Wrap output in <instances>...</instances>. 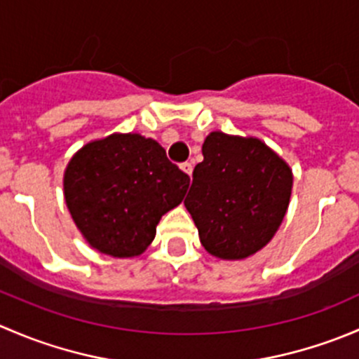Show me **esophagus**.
<instances>
[{"label":"esophagus","mask_w":359,"mask_h":359,"mask_svg":"<svg viewBox=\"0 0 359 359\" xmlns=\"http://www.w3.org/2000/svg\"><path fill=\"white\" fill-rule=\"evenodd\" d=\"M180 168L184 170V172L187 173V175H193V163L191 161H186V163H182V165H180Z\"/></svg>","instance_id":"1"}]
</instances>
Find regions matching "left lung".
<instances>
[{"mask_svg":"<svg viewBox=\"0 0 359 359\" xmlns=\"http://www.w3.org/2000/svg\"><path fill=\"white\" fill-rule=\"evenodd\" d=\"M194 166L187 212L208 253L241 260L262 250L290 203V166L255 137L212 132Z\"/></svg>","mask_w":359,"mask_h":359,"instance_id":"obj_1","label":"left lung"}]
</instances>
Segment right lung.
I'll return each instance as SVG.
<instances>
[{
    "mask_svg": "<svg viewBox=\"0 0 359 359\" xmlns=\"http://www.w3.org/2000/svg\"><path fill=\"white\" fill-rule=\"evenodd\" d=\"M187 187L189 175L139 133L88 142L64 173V198L83 238L119 259L149 247L159 219L182 203Z\"/></svg>",
    "mask_w": 359,
    "mask_h": 359,
    "instance_id": "1",
    "label": "right lung"
}]
</instances>
